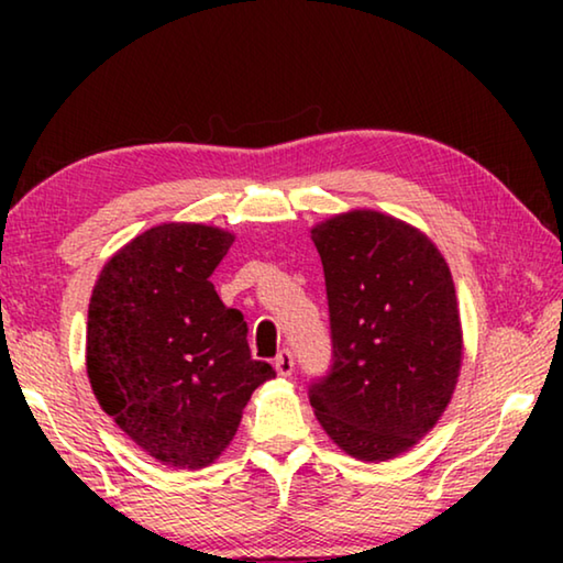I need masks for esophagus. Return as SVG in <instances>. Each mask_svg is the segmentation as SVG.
Returning a JSON list of instances; mask_svg holds the SVG:
<instances>
[{"label": "esophagus", "instance_id": "esophagus-1", "mask_svg": "<svg viewBox=\"0 0 563 563\" xmlns=\"http://www.w3.org/2000/svg\"><path fill=\"white\" fill-rule=\"evenodd\" d=\"M273 365H275V369H278V375H283V377L292 375V369H295L292 352H290V350H280V352H278V357H275Z\"/></svg>", "mask_w": 563, "mask_h": 563}]
</instances>
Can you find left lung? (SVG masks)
Masks as SVG:
<instances>
[{
    "mask_svg": "<svg viewBox=\"0 0 563 563\" xmlns=\"http://www.w3.org/2000/svg\"><path fill=\"white\" fill-rule=\"evenodd\" d=\"M325 271L332 360L308 387L322 430L383 462L432 430L462 365L452 273L432 241L377 211L312 228Z\"/></svg>",
    "mask_w": 563,
    "mask_h": 563,
    "instance_id": "left-lung-1",
    "label": "left lung"
}]
</instances>
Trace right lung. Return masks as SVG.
<instances>
[{
	"mask_svg": "<svg viewBox=\"0 0 563 563\" xmlns=\"http://www.w3.org/2000/svg\"><path fill=\"white\" fill-rule=\"evenodd\" d=\"M233 235L164 223L103 265L87 322V373L103 412L178 470L211 464L253 389L275 377L251 357L243 312L211 283Z\"/></svg>",
	"mask_w": 563,
	"mask_h": 563,
	"instance_id": "obj_1",
	"label": "right lung"
}]
</instances>
